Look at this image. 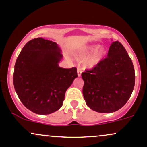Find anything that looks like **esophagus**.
<instances>
[{
	"instance_id": "34e87169",
	"label": "esophagus",
	"mask_w": 147,
	"mask_h": 147,
	"mask_svg": "<svg viewBox=\"0 0 147 147\" xmlns=\"http://www.w3.org/2000/svg\"><path fill=\"white\" fill-rule=\"evenodd\" d=\"M82 72H83L82 69H80V68H78V69H77V74H78V76L80 77V76H81Z\"/></svg>"
}]
</instances>
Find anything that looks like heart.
Wrapping results in <instances>:
<instances>
[{
  "mask_svg": "<svg viewBox=\"0 0 147 147\" xmlns=\"http://www.w3.org/2000/svg\"><path fill=\"white\" fill-rule=\"evenodd\" d=\"M99 45H90L80 49L77 54V58L80 60H85L93 53L86 61L88 67H94L102 59L106 54V50L104 48H99Z\"/></svg>",
  "mask_w": 147,
  "mask_h": 147,
  "instance_id": "1",
  "label": "heart"
}]
</instances>
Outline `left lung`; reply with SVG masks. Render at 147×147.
I'll return each mask as SVG.
<instances>
[{
    "instance_id": "left-lung-1",
    "label": "left lung",
    "mask_w": 147,
    "mask_h": 147,
    "mask_svg": "<svg viewBox=\"0 0 147 147\" xmlns=\"http://www.w3.org/2000/svg\"><path fill=\"white\" fill-rule=\"evenodd\" d=\"M81 76L86 105L99 113H112L122 108L135 86L133 64L118 41L112 42L105 59Z\"/></svg>"
}]
</instances>
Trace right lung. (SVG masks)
Here are the masks:
<instances>
[{"label": "right lung", "instance_id": "obj_1", "mask_svg": "<svg viewBox=\"0 0 147 147\" xmlns=\"http://www.w3.org/2000/svg\"><path fill=\"white\" fill-rule=\"evenodd\" d=\"M61 52L55 42L37 38L24 46L15 62V91L22 103L37 114L59 109L66 91L78 77L76 67H59Z\"/></svg>", "mask_w": 147, "mask_h": 147}]
</instances>
